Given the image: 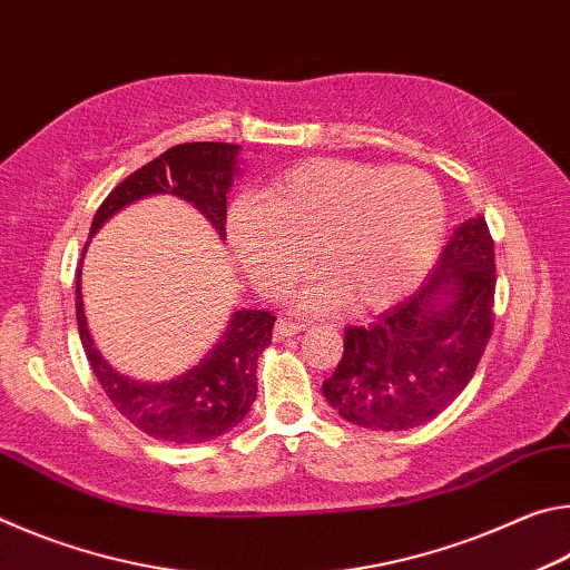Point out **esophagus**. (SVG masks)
<instances>
[{
  "mask_svg": "<svg viewBox=\"0 0 570 570\" xmlns=\"http://www.w3.org/2000/svg\"><path fill=\"white\" fill-rule=\"evenodd\" d=\"M302 332V324H294V322H286V320H278L274 326V342H284L286 336H294Z\"/></svg>",
  "mask_w": 570,
  "mask_h": 570,
  "instance_id": "34e87169",
  "label": "esophagus"
}]
</instances>
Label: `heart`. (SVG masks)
Wrapping results in <instances>:
<instances>
[{
	"label": "heart",
	"instance_id": "b5f03b06",
	"mask_svg": "<svg viewBox=\"0 0 570 570\" xmlns=\"http://www.w3.org/2000/svg\"><path fill=\"white\" fill-rule=\"evenodd\" d=\"M442 236L445 200L428 173L354 160L302 163L228 218L230 250L266 294L292 286L312 250L324 278L298 294L304 312L397 304L428 274Z\"/></svg>",
	"mask_w": 570,
	"mask_h": 570
}]
</instances>
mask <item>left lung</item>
Returning <instances> with one entry per match:
<instances>
[{
  "instance_id": "1",
  "label": "left lung",
  "mask_w": 570,
  "mask_h": 570,
  "mask_svg": "<svg viewBox=\"0 0 570 570\" xmlns=\"http://www.w3.org/2000/svg\"><path fill=\"white\" fill-rule=\"evenodd\" d=\"M495 250L475 216L452 230L417 292L370 326H346L322 384L346 422L397 432L430 422L468 387L493 332Z\"/></svg>"
}]
</instances>
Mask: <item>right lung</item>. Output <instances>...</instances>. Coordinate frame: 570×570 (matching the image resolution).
Segmentation results:
<instances>
[{
    "label": "right lung",
    "instance_id": "right-lung-1",
    "mask_svg": "<svg viewBox=\"0 0 570 570\" xmlns=\"http://www.w3.org/2000/svg\"><path fill=\"white\" fill-rule=\"evenodd\" d=\"M240 166V146L230 142H183L170 148L102 200L90 238L135 200L166 193L190 204L226 240V200L234 180L244 173ZM88 246L90 240L85 250ZM82 258L75 296L77 330L95 377L115 410L146 435L173 445H200L234 430L256 400V360L272 344L274 316L264 308H234L216 344L190 370L166 382L132 380L115 370L92 340L82 302Z\"/></svg>",
    "mask_w": 570,
    "mask_h": 570
}]
</instances>
